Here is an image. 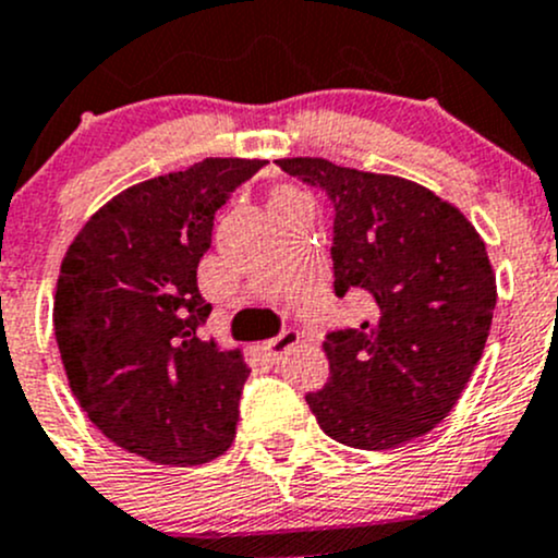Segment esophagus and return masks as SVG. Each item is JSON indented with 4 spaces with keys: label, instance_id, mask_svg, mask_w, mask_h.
Returning <instances> with one entry per match:
<instances>
[{
    "label": "esophagus",
    "instance_id": "34e87169",
    "mask_svg": "<svg viewBox=\"0 0 558 558\" xmlns=\"http://www.w3.org/2000/svg\"><path fill=\"white\" fill-rule=\"evenodd\" d=\"M298 341H301V336H298L295 330H284V332H279L277 338H271V341L263 343V354H266L268 360H274V363H277V360H281V354L290 352V349L295 347Z\"/></svg>",
    "mask_w": 558,
    "mask_h": 558
}]
</instances>
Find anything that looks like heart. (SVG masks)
<instances>
[{
	"mask_svg": "<svg viewBox=\"0 0 558 558\" xmlns=\"http://www.w3.org/2000/svg\"><path fill=\"white\" fill-rule=\"evenodd\" d=\"M295 201H306V195L298 193L295 187H277L271 195V209H279L284 204H295Z\"/></svg>",
	"mask_w": 558,
	"mask_h": 558,
	"instance_id": "heart-1",
	"label": "heart"
}]
</instances>
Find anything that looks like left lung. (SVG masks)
Segmentation results:
<instances>
[{
  "label": "left lung",
  "instance_id": "1",
  "mask_svg": "<svg viewBox=\"0 0 558 558\" xmlns=\"http://www.w3.org/2000/svg\"><path fill=\"white\" fill-rule=\"evenodd\" d=\"M336 206V295L360 298L357 327L327 332L330 376L306 403L332 440L384 451L427 435L468 387L497 306L484 239L427 187L325 158H281Z\"/></svg>",
  "mask_w": 558,
  "mask_h": 558
}]
</instances>
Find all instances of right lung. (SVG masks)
<instances>
[{
  "label": "right lung",
  "mask_w": 558,
  "mask_h": 558,
  "mask_svg": "<svg viewBox=\"0 0 558 558\" xmlns=\"http://www.w3.org/2000/svg\"><path fill=\"white\" fill-rule=\"evenodd\" d=\"M266 160L204 158L107 201L69 244L53 327L69 387L120 449L171 468L217 459L236 438L250 367L201 341L211 306L198 260L215 211Z\"/></svg>",
  "instance_id": "obj_1"
}]
</instances>
